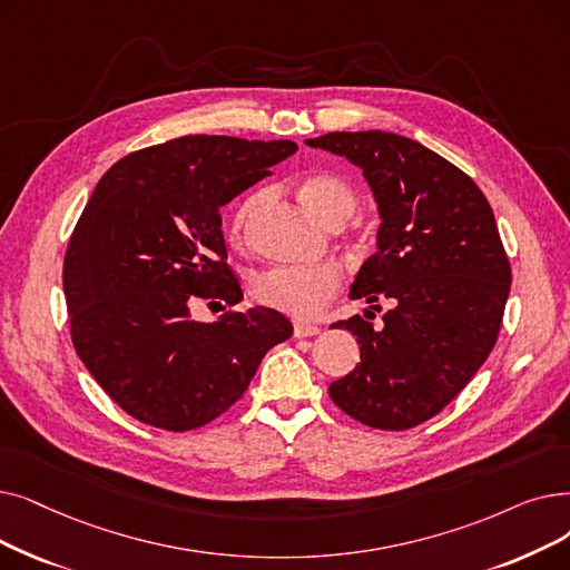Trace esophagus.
<instances>
[{
	"label": "esophagus",
	"mask_w": 570,
	"mask_h": 570,
	"mask_svg": "<svg viewBox=\"0 0 570 570\" xmlns=\"http://www.w3.org/2000/svg\"><path fill=\"white\" fill-rule=\"evenodd\" d=\"M318 326H312V324H303V321H295L293 326V333L295 337H312V335H318Z\"/></svg>",
	"instance_id": "1"
}]
</instances>
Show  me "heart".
<instances>
[{
  "label": "heart",
  "mask_w": 570,
  "mask_h": 570,
  "mask_svg": "<svg viewBox=\"0 0 570 570\" xmlns=\"http://www.w3.org/2000/svg\"><path fill=\"white\" fill-rule=\"evenodd\" d=\"M298 197L303 207L316 216L321 224H344L356 209L354 188L333 175H312L301 181ZM263 197L252 195L244 200L233 218V239H239L246 220L258 209ZM342 284V272L333 263H318L307 267H272L254 279L256 301L265 307L279 309L295 318H314L331 303Z\"/></svg>",
  "instance_id": "b5f03b06"
}]
</instances>
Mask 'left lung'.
I'll return each mask as SVG.
<instances>
[{"label": "left lung", "instance_id": "8db88e82", "mask_svg": "<svg viewBox=\"0 0 570 570\" xmlns=\"http://www.w3.org/2000/svg\"><path fill=\"white\" fill-rule=\"evenodd\" d=\"M305 144L354 163L382 220L350 288L367 307L333 324L356 335L361 363L328 393L365 426L412 429L452 403L497 344L512 282L497 218L473 179L414 139L367 130ZM382 304L373 327L364 318Z\"/></svg>", "mask_w": 570, "mask_h": 570}]
</instances>
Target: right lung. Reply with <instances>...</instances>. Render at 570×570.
Returning a JSON list of instances; mask_svg holds the SVG:
<instances>
[{
    "instance_id": "1",
    "label": "right lung",
    "mask_w": 570,
    "mask_h": 570,
    "mask_svg": "<svg viewBox=\"0 0 570 570\" xmlns=\"http://www.w3.org/2000/svg\"><path fill=\"white\" fill-rule=\"evenodd\" d=\"M298 151L288 139L188 135L118 160L69 239L71 342L139 422L190 431L224 414L272 346L293 335L267 307L193 321L197 301L237 305L220 207Z\"/></svg>"
}]
</instances>
